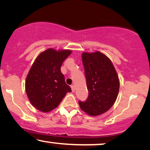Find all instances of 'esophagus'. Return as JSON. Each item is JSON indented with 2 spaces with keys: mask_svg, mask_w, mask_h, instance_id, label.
Wrapping results in <instances>:
<instances>
[{
  "mask_svg": "<svg viewBox=\"0 0 150 150\" xmlns=\"http://www.w3.org/2000/svg\"><path fill=\"white\" fill-rule=\"evenodd\" d=\"M71 89H72V91H73V92H74V91H75V86H73V85H72V86H71Z\"/></svg>",
  "mask_w": 150,
  "mask_h": 150,
  "instance_id": "esophagus-1",
  "label": "esophagus"
}]
</instances>
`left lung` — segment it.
Returning a JSON list of instances; mask_svg holds the SVG:
<instances>
[{
  "mask_svg": "<svg viewBox=\"0 0 150 150\" xmlns=\"http://www.w3.org/2000/svg\"><path fill=\"white\" fill-rule=\"evenodd\" d=\"M87 88L89 95L85 102H79L81 110L95 117L108 111L117 100L120 82L112 62L103 53L83 52Z\"/></svg>",
  "mask_w": 150,
  "mask_h": 150,
  "instance_id": "obj_1",
  "label": "left lung"
}]
</instances>
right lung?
I'll return each instance as SVG.
<instances>
[{"instance_id":"1","label":"right lung","mask_w":150,"mask_h":150,"mask_svg":"<svg viewBox=\"0 0 150 150\" xmlns=\"http://www.w3.org/2000/svg\"><path fill=\"white\" fill-rule=\"evenodd\" d=\"M71 52L70 50L48 48L33 63L26 77L25 91L31 104L38 110H52L71 91L61 71L62 62Z\"/></svg>"}]
</instances>
